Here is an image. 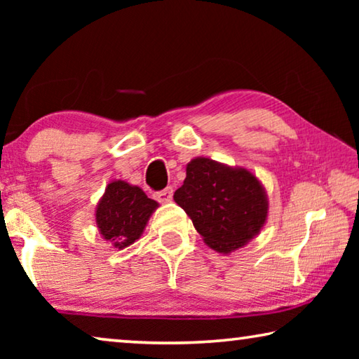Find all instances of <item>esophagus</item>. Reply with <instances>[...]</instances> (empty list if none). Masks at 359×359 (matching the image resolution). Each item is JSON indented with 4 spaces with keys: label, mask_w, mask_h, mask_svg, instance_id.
I'll return each mask as SVG.
<instances>
[{
    "label": "esophagus",
    "mask_w": 359,
    "mask_h": 359,
    "mask_svg": "<svg viewBox=\"0 0 359 359\" xmlns=\"http://www.w3.org/2000/svg\"><path fill=\"white\" fill-rule=\"evenodd\" d=\"M155 198H156L160 203H169V201H171V199H172V188L168 187V188H165V190L158 191V193L155 194Z\"/></svg>",
    "instance_id": "obj_1"
}]
</instances>
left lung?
<instances>
[{
  "label": "left lung",
  "instance_id": "obj_1",
  "mask_svg": "<svg viewBox=\"0 0 359 359\" xmlns=\"http://www.w3.org/2000/svg\"><path fill=\"white\" fill-rule=\"evenodd\" d=\"M174 201L191 218L205 244L223 255L258 236L269 212L266 190L257 175L204 156L188 163Z\"/></svg>",
  "mask_w": 359,
  "mask_h": 359
}]
</instances>
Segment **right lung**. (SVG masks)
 Masks as SVG:
<instances>
[{"mask_svg":"<svg viewBox=\"0 0 359 359\" xmlns=\"http://www.w3.org/2000/svg\"><path fill=\"white\" fill-rule=\"evenodd\" d=\"M158 205L142 188L112 180L96 205V226L102 238L121 250L141 238Z\"/></svg>","mask_w":359,"mask_h":359,"instance_id":"right-lung-1","label":"right lung"}]
</instances>
